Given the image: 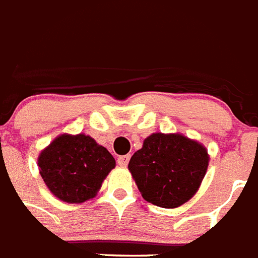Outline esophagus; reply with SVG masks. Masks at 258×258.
I'll use <instances>...</instances> for the list:
<instances>
[{"label": "esophagus", "mask_w": 258, "mask_h": 258, "mask_svg": "<svg viewBox=\"0 0 258 258\" xmlns=\"http://www.w3.org/2000/svg\"><path fill=\"white\" fill-rule=\"evenodd\" d=\"M130 154H126V156H119L118 157V160H116V162H118V165L122 167H126L127 165H128V161H130Z\"/></svg>", "instance_id": "34e87169"}]
</instances>
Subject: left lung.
<instances>
[{"label": "left lung", "instance_id": "8db88e82", "mask_svg": "<svg viewBox=\"0 0 258 258\" xmlns=\"http://www.w3.org/2000/svg\"><path fill=\"white\" fill-rule=\"evenodd\" d=\"M209 163L207 149L179 134H153L134 153L128 170L148 203L176 208L200 187Z\"/></svg>", "mask_w": 258, "mask_h": 258}]
</instances>
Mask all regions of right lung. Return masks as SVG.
<instances>
[{
	"mask_svg": "<svg viewBox=\"0 0 258 258\" xmlns=\"http://www.w3.org/2000/svg\"><path fill=\"white\" fill-rule=\"evenodd\" d=\"M39 167L51 194L66 203L79 204L96 196L115 167V160L91 136L61 135L41 152Z\"/></svg>",
	"mask_w": 258,
	"mask_h": 258,
	"instance_id": "add662e5",
	"label": "right lung"
}]
</instances>
